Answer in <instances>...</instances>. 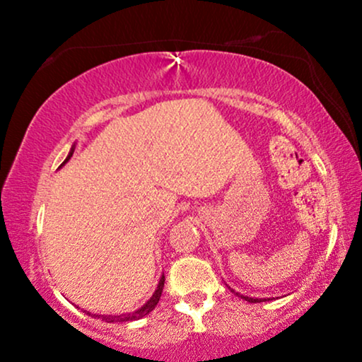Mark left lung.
<instances>
[{"instance_id": "1", "label": "left lung", "mask_w": 362, "mask_h": 362, "mask_svg": "<svg viewBox=\"0 0 362 362\" xmlns=\"http://www.w3.org/2000/svg\"><path fill=\"white\" fill-rule=\"evenodd\" d=\"M233 293H235V291H233ZM236 296H242V294L236 293ZM242 298L245 301H250V303H260L262 301V300H255V298H248V296H242Z\"/></svg>"}]
</instances>
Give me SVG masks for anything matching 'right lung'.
Wrapping results in <instances>:
<instances>
[{"instance_id":"obj_1","label":"right lung","mask_w":362,"mask_h":362,"mask_svg":"<svg viewBox=\"0 0 362 362\" xmlns=\"http://www.w3.org/2000/svg\"><path fill=\"white\" fill-rule=\"evenodd\" d=\"M71 155H73V149H71V153H69V156L66 158V161L69 160V158H71ZM64 161V163H66ZM163 286H165V276H161V279H160V284H158V289L155 291V294H153L151 296V300H149L146 305L143 306V308H139L138 311H134V313H127V315H114V317H103L102 315V320H105V322H132V320H139V318H143V317H146L148 313H151L153 310H155V306L158 305V301H160V298H161V293H163ZM97 317H100V315H97Z\"/></svg>"}]
</instances>
